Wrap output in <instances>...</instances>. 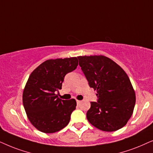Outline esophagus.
<instances>
[{"label":"esophagus","instance_id":"obj_1","mask_svg":"<svg viewBox=\"0 0 153 153\" xmlns=\"http://www.w3.org/2000/svg\"><path fill=\"white\" fill-rule=\"evenodd\" d=\"M76 102H77V103H78V104H80V103H81V101H80V100H76Z\"/></svg>","mask_w":153,"mask_h":153}]
</instances>
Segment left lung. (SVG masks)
<instances>
[{"label":"left lung","mask_w":153,"mask_h":153,"mask_svg":"<svg viewBox=\"0 0 153 153\" xmlns=\"http://www.w3.org/2000/svg\"><path fill=\"white\" fill-rule=\"evenodd\" d=\"M79 65L89 82L97 90L98 102H91L87 120L104 131L123 128L133 113L135 91L125 71L103 55L79 56Z\"/></svg>","instance_id":"obj_1"}]
</instances>
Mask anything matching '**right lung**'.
<instances>
[{
  "label": "right lung",
  "instance_id": "right-lung-1",
  "mask_svg": "<svg viewBox=\"0 0 153 153\" xmlns=\"http://www.w3.org/2000/svg\"><path fill=\"white\" fill-rule=\"evenodd\" d=\"M78 65L76 57L48 59L30 73L22 100L28 119L40 131L54 133L70 122L76 101L62 100L55 92L62 89L65 75Z\"/></svg>",
  "mask_w": 153,
  "mask_h": 153
}]
</instances>
